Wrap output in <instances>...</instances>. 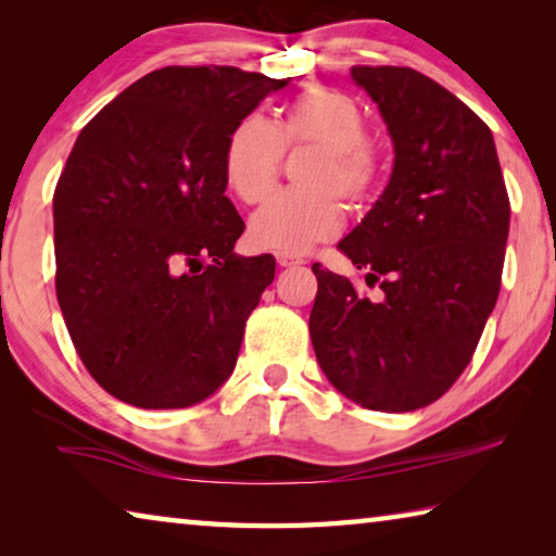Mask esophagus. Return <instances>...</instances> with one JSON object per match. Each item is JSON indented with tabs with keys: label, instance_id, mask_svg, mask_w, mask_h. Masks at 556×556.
<instances>
[{
	"label": "esophagus",
	"instance_id": "34e87169",
	"mask_svg": "<svg viewBox=\"0 0 556 556\" xmlns=\"http://www.w3.org/2000/svg\"><path fill=\"white\" fill-rule=\"evenodd\" d=\"M277 265L279 267H296V265H304V260L291 257V255H277Z\"/></svg>",
	"mask_w": 556,
	"mask_h": 556
}]
</instances>
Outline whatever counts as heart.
Returning <instances> with one entry per match:
<instances>
[{"label": "heart", "mask_w": 556, "mask_h": 556, "mask_svg": "<svg viewBox=\"0 0 556 556\" xmlns=\"http://www.w3.org/2000/svg\"><path fill=\"white\" fill-rule=\"evenodd\" d=\"M314 149L299 168L304 191L271 199L250 220V242L277 255H304L343 228V199L363 211L380 199L388 162L368 139V119L357 102L333 88H306L291 98L271 122L242 117L230 129L223 152V176L235 199L260 205L275 191L285 154Z\"/></svg>", "instance_id": "b5f03b06"}]
</instances>
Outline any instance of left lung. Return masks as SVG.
I'll return each instance as SVG.
<instances>
[{"mask_svg":"<svg viewBox=\"0 0 556 556\" xmlns=\"http://www.w3.org/2000/svg\"><path fill=\"white\" fill-rule=\"evenodd\" d=\"M394 142L390 184L338 242L378 299L316 262V361L361 407L412 412L466 370L503 281L510 199L485 122L437 80L353 65Z\"/></svg>","mask_w":556,"mask_h":556,"instance_id":"left-lung-1","label":"left lung"}]
</instances>
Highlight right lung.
<instances>
[{
    "mask_svg": "<svg viewBox=\"0 0 556 556\" xmlns=\"http://www.w3.org/2000/svg\"><path fill=\"white\" fill-rule=\"evenodd\" d=\"M289 78L166 65L75 139L53 191L55 296L83 365L142 409L191 407L230 378L275 257H238L230 129Z\"/></svg>",
    "mask_w": 556,
    "mask_h": 556,
    "instance_id": "right-lung-1",
    "label": "right lung"
}]
</instances>
